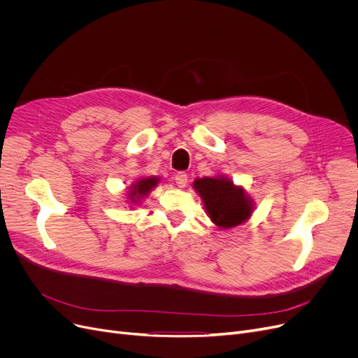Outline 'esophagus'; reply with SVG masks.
Segmentation results:
<instances>
[{
	"label": "esophagus",
	"instance_id": "1",
	"mask_svg": "<svg viewBox=\"0 0 358 358\" xmlns=\"http://www.w3.org/2000/svg\"><path fill=\"white\" fill-rule=\"evenodd\" d=\"M176 182L178 187H181V189H184V187L187 185V182H189V176H187L185 173H177L176 176Z\"/></svg>",
	"mask_w": 358,
	"mask_h": 358
}]
</instances>
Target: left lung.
I'll return each mask as SVG.
<instances>
[{"label": "left lung", "instance_id": "left-lung-1", "mask_svg": "<svg viewBox=\"0 0 358 358\" xmlns=\"http://www.w3.org/2000/svg\"><path fill=\"white\" fill-rule=\"evenodd\" d=\"M193 189L201 197L210 220L220 229H229L247 222L254 212V201L242 185L224 176L196 178Z\"/></svg>", "mask_w": 358, "mask_h": 358}]
</instances>
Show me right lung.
<instances>
[{
    "instance_id": "obj_1",
    "label": "right lung",
    "mask_w": 358,
    "mask_h": 358,
    "mask_svg": "<svg viewBox=\"0 0 358 358\" xmlns=\"http://www.w3.org/2000/svg\"><path fill=\"white\" fill-rule=\"evenodd\" d=\"M158 182H159L158 177H146V178H141L136 182L131 184L129 187V192H127L129 203L138 204L139 201H142L150 192L155 189Z\"/></svg>"
}]
</instances>
